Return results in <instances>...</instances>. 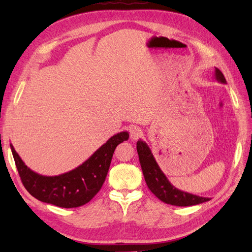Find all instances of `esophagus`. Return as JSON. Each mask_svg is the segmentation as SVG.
Wrapping results in <instances>:
<instances>
[{
    "mask_svg": "<svg viewBox=\"0 0 252 252\" xmlns=\"http://www.w3.org/2000/svg\"><path fill=\"white\" fill-rule=\"evenodd\" d=\"M142 133L143 132H142L141 128L138 127V126H133V127L130 128V137L133 140L138 139L142 135Z\"/></svg>",
    "mask_w": 252,
    "mask_h": 252,
    "instance_id": "34e87169",
    "label": "esophagus"
}]
</instances>
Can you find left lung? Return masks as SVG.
I'll return each instance as SVG.
<instances>
[{"label": "left lung", "instance_id": "obj_1", "mask_svg": "<svg viewBox=\"0 0 252 252\" xmlns=\"http://www.w3.org/2000/svg\"><path fill=\"white\" fill-rule=\"evenodd\" d=\"M215 78L220 83H227L224 74L218 68H215ZM136 149L146 185L159 200L177 206H190L210 200L208 197L191 194L173 186L158 167L151 149L145 141L139 139L136 143Z\"/></svg>", "mask_w": 252, "mask_h": 252}]
</instances>
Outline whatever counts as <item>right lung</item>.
Masks as SVG:
<instances>
[{"label":"right lung","mask_w":252,"mask_h":252,"mask_svg":"<svg viewBox=\"0 0 252 252\" xmlns=\"http://www.w3.org/2000/svg\"><path fill=\"white\" fill-rule=\"evenodd\" d=\"M128 138L127 131L117 133L80 166L58 176H44L31 170L14 146H10L21 181L29 193L42 202L72 209L91 201L99 191L117 145Z\"/></svg>","instance_id":"1"}]
</instances>
